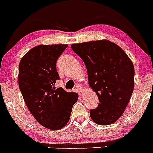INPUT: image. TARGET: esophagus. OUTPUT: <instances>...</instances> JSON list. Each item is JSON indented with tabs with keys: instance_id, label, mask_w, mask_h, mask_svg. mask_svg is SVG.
Masks as SVG:
<instances>
[{
	"instance_id": "obj_1",
	"label": "esophagus",
	"mask_w": 153,
	"mask_h": 153,
	"mask_svg": "<svg viewBox=\"0 0 153 153\" xmlns=\"http://www.w3.org/2000/svg\"><path fill=\"white\" fill-rule=\"evenodd\" d=\"M76 88L78 90V91H79V92L81 93V94H82V93L85 92V89H84L83 87L81 86V85H77V86H76Z\"/></svg>"
}]
</instances>
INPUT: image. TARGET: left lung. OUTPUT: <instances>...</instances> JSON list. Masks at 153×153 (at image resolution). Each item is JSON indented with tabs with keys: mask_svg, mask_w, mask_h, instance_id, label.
Here are the masks:
<instances>
[{
	"mask_svg": "<svg viewBox=\"0 0 153 153\" xmlns=\"http://www.w3.org/2000/svg\"><path fill=\"white\" fill-rule=\"evenodd\" d=\"M71 48L86 65L89 85L99 105L90 111L100 125L116 122L125 112L134 88V67L126 53L115 43L99 40L73 44Z\"/></svg>",
	"mask_w": 153,
	"mask_h": 153,
	"instance_id": "1",
	"label": "left lung"
}]
</instances>
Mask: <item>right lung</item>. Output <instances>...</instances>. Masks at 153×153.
I'll list each match as a JSON object with an SVG mask.
<instances>
[{"mask_svg": "<svg viewBox=\"0 0 153 153\" xmlns=\"http://www.w3.org/2000/svg\"><path fill=\"white\" fill-rule=\"evenodd\" d=\"M67 44L38 45L30 50L19 65V87L32 115L42 126L59 130L69 121L78 94L53 88L59 78L56 60Z\"/></svg>", "mask_w": 153, "mask_h": 153, "instance_id": "add662e5", "label": "right lung"}]
</instances>
